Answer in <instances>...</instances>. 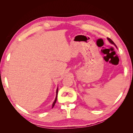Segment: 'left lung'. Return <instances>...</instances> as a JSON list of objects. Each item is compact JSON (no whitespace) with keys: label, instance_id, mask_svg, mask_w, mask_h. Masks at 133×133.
<instances>
[{"label":"left lung","instance_id":"left-lung-1","mask_svg":"<svg viewBox=\"0 0 133 133\" xmlns=\"http://www.w3.org/2000/svg\"><path fill=\"white\" fill-rule=\"evenodd\" d=\"M107 39L108 40L109 42L110 43H111L112 44H114V45H115V46L116 48H117V46H116V45H115V43L113 42V41H112L111 39H110V38H107Z\"/></svg>","mask_w":133,"mask_h":133}]
</instances>
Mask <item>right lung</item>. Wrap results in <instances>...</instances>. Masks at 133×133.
Wrapping results in <instances>:
<instances>
[{"mask_svg": "<svg viewBox=\"0 0 133 133\" xmlns=\"http://www.w3.org/2000/svg\"><path fill=\"white\" fill-rule=\"evenodd\" d=\"M58 88H57V91H56V92H57V95H56V98H55V99L53 103V105H52V108H53L54 107V106L55 105V104L56 103V102H57V96H58Z\"/></svg>", "mask_w": 133, "mask_h": 133, "instance_id": "1", "label": "right lung"}]
</instances>
